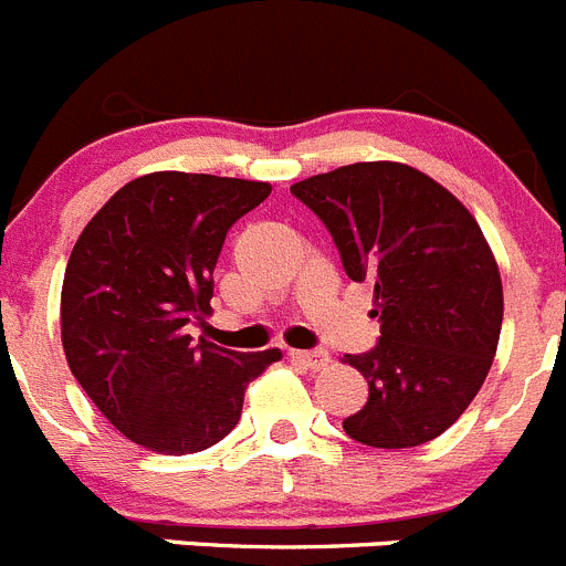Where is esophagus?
<instances>
[{
  "mask_svg": "<svg viewBox=\"0 0 566 566\" xmlns=\"http://www.w3.org/2000/svg\"><path fill=\"white\" fill-rule=\"evenodd\" d=\"M293 360L301 363V366L313 368V371H321V368L329 366V352H324V348H310V352H293Z\"/></svg>",
  "mask_w": 566,
  "mask_h": 566,
  "instance_id": "esophagus-1",
  "label": "esophagus"
}]
</instances>
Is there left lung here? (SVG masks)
<instances>
[{
	"label": "left lung",
	"instance_id": "1",
	"mask_svg": "<svg viewBox=\"0 0 566 566\" xmlns=\"http://www.w3.org/2000/svg\"><path fill=\"white\" fill-rule=\"evenodd\" d=\"M290 192L326 226L346 276L374 284L379 340L346 355L368 402L343 430L379 450L432 441L472 405L497 352L503 282L483 231L408 164H348Z\"/></svg>",
	"mask_w": 566,
	"mask_h": 566
}]
</instances>
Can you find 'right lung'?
I'll use <instances>...</instances> for the list:
<instances>
[{
    "label": "right lung",
    "instance_id": "1",
    "mask_svg": "<svg viewBox=\"0 0 566 566\" xmlns=\"http://www.w3.org/2000/svg\"><path fill=\"white\" fill-rule=\"evenodd\" d=\"M271 184L150 172L125 184L77 237L61 290L66 363L99 413L145 450L189 455L229 436L251 379L282 357L187 335L214 295L231 226Z\"/></svg>",
    "mask_w": 566,
    "mask_h": 566
}]
</instances>
